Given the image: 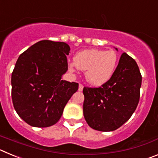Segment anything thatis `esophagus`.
Returning <instances> with one entry per match:
<instances>
[{
	"label": "esophagus",
	"mask_w": 158,
	"mask_h": 158,
	"mask_svg": "<svg viewBox=\"0 0 158 158\" xmlns=\"http://www.w3.org/2000/svg\"><path fill=\"white\" fill-rule=\"evenodd\" d=\"M83 88H84L83 85H81V84H79V88H78V91L81 92L82 90H83Z\"/></svg>",
	"instance_id": "esophagus-1"
}]
</instances>
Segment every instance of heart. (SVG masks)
<instances>
[{"label":"heart","instance_id":"obj_1","mask_svg":"<svg viewBox=\"0 0 158 158\" xmlns=\"http://www.w3.org/2000/svg\"><path fill=\"white\" fill-rule=\"evenodd\" d=\"M74 62H69V69L74 71L75 67L85 70V79L93 85L100 86L110 80L118 64V54L115 51L97 49L85 50L75 55Z\"/></svg>","mask_w":158,"mask_h":158}]
</instances>
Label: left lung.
I'll return each instance as SVG.
<instances>
[{
    "instance_id": "left-lung-1",
    "label": "left lung",
    "mask_w": 158,
    "mask_h": 158,
    "mask_svg": "<svg viewBox=\"0 0 158 158\" xmlns=\"http://www.w3.org/2000/svg\"><path fill=\"white\" fill-rule=\"evenodd\" d=\"M141 85L142 75L136 62L123 53L108 81L101 87L84 88L83 113L89 126L105 132L120 127L136 109Z\"/></svg>"
}]
</instances>
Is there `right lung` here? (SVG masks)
Masks as SVG:
<instances>
[{
	"label": "right lung",
	"mask_w": 158,
	"mask_h": 158,
	"mask_svg": "<svg viewBox=\"0 0 158 158\" xmlns=\"http://www.w3.org/2000/svg\"><path fill=\"white\" fill-rule=\"evenodd\" d=\"M70 47L63 42L42 40L18 58L12 73L14 108L35 127H47L60 119L78 84L62 80L68 70Z\"/></svg>",
	"instance_id": "add662e5"
}]
</instances>
